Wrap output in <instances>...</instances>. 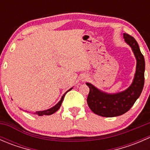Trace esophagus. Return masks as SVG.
<instances>
[{"label": "esophagus", "mask_w": 150, "mask_h": 150, "mask_svg": "<svg viewBox=\"0 0 150 150\" xmlns=\"http://www.w3.org/2000/svg\"><path fill=\"white\" fill-rule=\"evenodd\" d=\"M87 79H88V76H87V75H83V78H82L83 81H86V80H87Z\"/></svg>", "instance_id": "34e87169"}]
</instances>
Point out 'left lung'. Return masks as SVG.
Masks as SVG:
<instances>
[{
    "label": "left lung",
    "instance_id": "left-lung-1",
    "mask_svg": "<svg viewBox=\"0 0 150 150\" xmlns=\"http://www.w3.org/2000/svg\"><path fill=\"white\" fill-rule=\"evenodd\" d=\"M125 43L132 49L137 67L134 79L129 87L115 93L104 92L90 83H86L90 91L87 103L92 112L102 117H117L127 112L142 93L144 84L145 61L137 40L132 36L123 33Z\"/></svg>",
    "mask_w": 150,
    "mask_h": 150
}]
</instances>
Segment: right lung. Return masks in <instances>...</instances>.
<instances>
[{"label":"right lung","mask_w":150,"mask_h":150,"mask_svg":"<svg viewBox=\"0 0 150 150\" xmlns=\"http://www.w3.org/2000/svg\"><path fill=\"white\" fill-rule=\"evenodd\" d=\"M72 88H70V89H69V90H68L67 91H66L65 93H64V94H63V96H62V98H61V99H60V101H59V102L58 103H57V104H56V105H54V107H51V108L48 109V110H43V111H36L35 112H34V113H33V114H34V115H38V116H43V115H52V114H54V112H57V110H58L60 108V107H61V105H62V102H63V99H64V96H65V94H66V93H67V92L69 91L72 90ZM21 110H22V109H21Z\"/></svg>","instance_id":"add662e5"}]
</instances>
